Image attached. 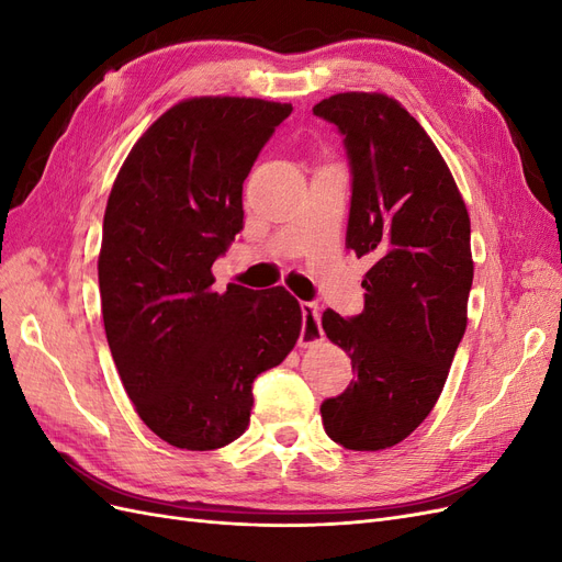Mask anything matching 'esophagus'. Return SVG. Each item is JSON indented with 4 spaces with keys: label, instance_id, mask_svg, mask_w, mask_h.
<instances>
[{
    "label": "esophagus",
    "instance_id": "obj_1",
    "mask_svg": "<svg viewBox=\"0 0 562 562\" xmlns=\"http://www.w3.org/2000/svg\"><path fill=\"white\" fill-rule=\"evenodd\" d=\"M302 335H300V345L302 347H312L323 339V328H321V310L316 302H302Z\"/></svg>",
    "mask_w": 562,
    "mask_h": 562
}]
</instances>
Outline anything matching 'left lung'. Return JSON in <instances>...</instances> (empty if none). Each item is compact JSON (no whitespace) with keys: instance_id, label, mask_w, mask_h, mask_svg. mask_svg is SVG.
Here are the masks:
<instances>
[{"instance_id":"1","label":"left lung","mask_w":562,"mask_h":562,"mask_svg":"<svg viewBox=\"0 0 562 562\" xmlns=\"http://www.w3.org/2000/svg\"><path fill=\"white\" fill-rule=\"evenodd\" d=\"M314 114L345 135L347 248L372 262L363 312L321 318L356 372L345 394L323 401V429L347 450H384L434 411L464 337L471 223L448 164L398 100L349 91Z\"/></svg>"}]
</instances>
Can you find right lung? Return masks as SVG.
<instances>
[{"mask_svg": "<svg viewBox=\"0 0 562 562\" xmlns=\"http://www.w3.org/2000/svg\"><path fill=\"white\" fill-rule=\"evenodd\" d=\"M293 112L260 98H187L133 145L108 199L98 283L119 378L166 443L217 450L250 422L252 382L302 330L283 285L211 291L244 229V180Z\"/></svg>", "mask_w": 562, "mask_h": 562, "instance_id": "1", "label": "right lung"}]
</instances>
